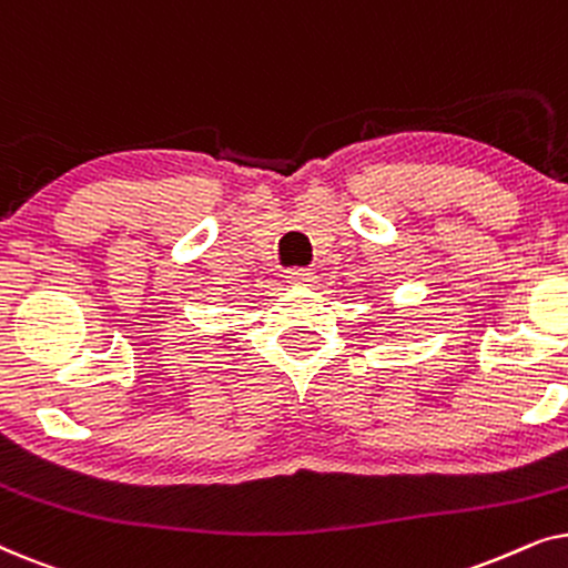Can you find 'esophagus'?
<instances>
[{"label": "esophagus", "instance_id": "1", "mask_svg": "<svg viewBox=\"0 0 568 568\" xmlns=\"http://www.w3.org/2000/svg\"><path fill=\"white\" fill-rule=\"evenodd\" d=\"M290 284H294V286H313V282H315V274L310 268H294V271H290Z\"/></svg>", "mask_w": 568, "mask_h": 568}]
</instances>
